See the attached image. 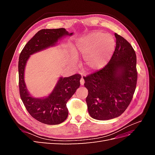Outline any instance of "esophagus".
<instances>
[{
    "instance_id": "34e87169",
    "label": "esophagus",
    "mask_w": 155,
    "mask_h": 155,
    "mask_svg": "<svg viewBox=\"0 0 155 155\" xmlns=\"http://www.w3.org/2000/svg\"><path fill=\"white\" fill-rule=\"evenodd\" d=\"M84 83H85V80H84L83 78L82 77V78H81V79H80V84H81V85H83Z\"/></svg>"
}]
</instances>
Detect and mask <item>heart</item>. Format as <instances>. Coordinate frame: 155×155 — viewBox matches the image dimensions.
Here are the masks:
<instances>
[{
    "mask_svg": "<svg viewBox=\"0 0 155 155\" xmlns=\"http://www.w3.org/2000/svg\"><path fill=\"white\" fill-rule=\"evenodd\" d=\"M115 46V39L110 34L96 31L79 39L76 49L78 53L85 58L87 67L96 70L104 68L109 63Z\"/></svg>",
    "mask_w": 155,
    "mask_h": 155,
    "instance_id": "b5f03b06",
    "label": "heart"
}]
</instances>
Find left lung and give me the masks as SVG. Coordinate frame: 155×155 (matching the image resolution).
<instances>
[{
	"mask_svg": "<svg viewBox=\"0 0 155 155\" xmlns=\"http://www.w3.org/2000/svg\"><path fill=\"white\" fill-rule=\"evenodd\" d=\"M116 48L109 62L83 77L86 102L92 118L107 120L120 116L132 100L137 87V55L129 42L114 34Z\"/></svg>",
	"mask_w": 155,
	"mask_h": 155,
	"instance_id": "8db88e82",
	"label": "left lung"
}]
</instances>
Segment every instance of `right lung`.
Masks as SVG:
<instances>
[{
  "mask_svg": "<svg viewBox=\"0 0 155 155\" xmlns=\"http://www.w3.org/2000/svg\"><path fill=\"white\" fill-rule=\"evenodd\" d=\"M68 34L64 28L43 29L28 42L21 51L18 59V87L21 100L27 111L34 119L48 125H58L67 119L68 110L67 104L80 86L81 74H76L68 78H61L54 90L44 99L31 97L28 92L24 81L26 63L30 55L53 46L64 35Z\"/></svg>",
  "mask_w": 155,
  "mask_h": 155,
  "instance_id": "right-lung-1",
  "label": "right lung"
}]
</instances>
